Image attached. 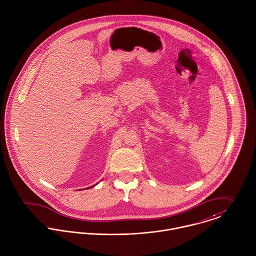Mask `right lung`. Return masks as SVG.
<instances>
[{
  "label": "right lung",
  "instance_id": "obj_1",
  "mask_svg": "<svg viewBox=\"0 0 256 256\" xmlns=\"http://www.w3.org/2000/svg\"><path fill=\"white\" fill-rule=\"evenodd\" d=\"M96 184H93V186H89V188H87V190H88V188H94V186H96Z\"/></svg>",
  "mask_w": 256,
  "mask_h": 256
}]
</instances>
